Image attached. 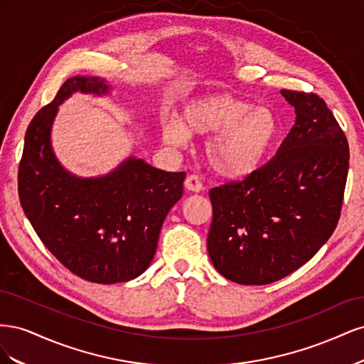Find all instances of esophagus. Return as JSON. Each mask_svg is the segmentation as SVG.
I'll return each instance as SVG.
<instances>
[{
  "label": "esophagus",
  "mask_w": 364,
  "mask_h": 364,
  "mask_svg": "<svg viewBox=\"0 0 364 364\" xmlns=\"http://www.w3.org/2000/svg\"><path fill=\"white\" fill-rule=\"evenodd\" d=\"M185 186L186 190L190 191H194V193H199L203 190V185H202V181L197 174H190L188 178L185 179Z\"/></svg>",
  "instance_id": "34e87169"
}]
</instances>
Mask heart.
<instances>
[{"label":"heart","instance_id":"heart-1","mask_svg":"<svg viewBox=\"0 0 364 364\" xmlns=\"http://www.w3.org/2000/svg\"><path fill=\"white\" fill-rule=\"evenodd\" d=\"M211 133L205 147L209 167L223 178L241 179L255 173L267 158L279 135V121L267 106L213 94L186 103L181 119L162 126V138L173 147L185 146L190 135Z\"/></svg>","mask_w":364,"mask_h":364}]
</instances>
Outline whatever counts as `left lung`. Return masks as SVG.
Here are the masks:
<instances>
[{
  "label": "left lung",
  "instance_id": "8db88e82",
  "mask_svg": "<svg viewBox=\"0 0 364 364\" xmlns=\"http://www.w3.org/2000/svg\"><path fill=\"white\" fill-rule=\"evenodd\" d=\"M296 121L255 173L209 191L208 253L229 281L264 285L310 261L338 223L349 168L345 132L317 94L282 90Z\"/></svg>",
  "mask_w": 364,
  "mask_h": 364
}]
</instances>
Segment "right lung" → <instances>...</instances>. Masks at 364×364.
<instances>
[{"label":"right lung","instance_id":"obj_1","mask_svg":"<svg viewBox=\"0 0 364 364\" xmlns=\"http://www.w3.org/2000/svg\"><path fill=\"white\" fill-rule=\"evenodd\" d=\"M80 91L109 92L100 77L75 75L30 121L18 170V193L46 247L77 277L115 284L146 272L165 217L183 193L185 173L129 158L102 178L82 179L54 156L50 132L58 106Z\"/></svg>","mask_w":364,"mask_h":364}]
</instances>
